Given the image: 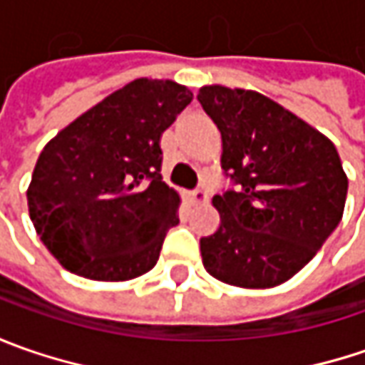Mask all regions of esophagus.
<instances>
[{"label":"esophagus","instance_id":"esophagus-1","mask_svg":"<svg viewBox=\"0 0 365 365\" xmlns=\"http://www.w3.org/2000/svg\"><path fill=\"white\" fill-rule=\"evenodd\" d=\"M189 201L192 205H203L209 201V192L203 189H197V190H192V192H189Z\"/></svg>","mask_w":365,"mask_h":365}]
</instances>
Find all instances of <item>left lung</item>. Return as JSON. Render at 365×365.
I'll return each instance as SVG.
<instances>
[{"label":"left lung","instance_id":"obj_1","mask_svg":"<svg viewBox=\"0 0 365 365\" xmlns=\"http://www.w3.org/2000/svg\"><path fill=\"white\" fill-rule=\"evenodd\" d=\"M221 132V168L237 189L213 197L219 230L201 237L203 266L240 288H272L304 268L344 217L339 154L307 121L266 95L201 87Z\"/></svg>","mask_w":365,"mask_h":365}]
</instances>
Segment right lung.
<instances>
[{
	"mask_svg": "<svg viewBox=\"0 0 365 365\" xmlns=\"http://www.w3.org/2000/svg\"><path fill=\"white\" fill-rule=\"evenodd\" d=\"M192 101L175 81L135 78L40 152L28 187L36 233L66 270L121 282L152 270L180 197L160 175V135Z\"/></svg>",
	"mask_w": 365,
	"mask_h": 365,
	"instance_id": "right-lung-1",
	"label": "right lung"
}]
</instances>
